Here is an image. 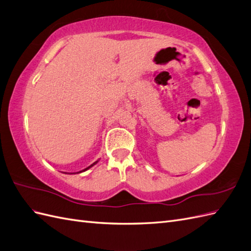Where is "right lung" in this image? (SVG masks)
Returning a JSON list of instances; mask_svg holds the SVG:
<instances>
[{"instance_id": "obj_1", "label": "right lung", "mask_w": 251, "mask_h": 251, "mask_svg": "<svg viewBox=\"0 0 251 251\" xmlns=\"http://www.w3.org/2000/svg\"><path fill=\"white\" fill-rule=\"evenodd\" d=\"M97 163H98V161H97V162H95L94 164H91V165H90V166H88L87 168H85V169H83V170H81V171H78V173H76V174H80V173H83V171H86V170H87V169H89L90 167H92V166H94V165H96Z\"/></svg>"}]
</instances>
